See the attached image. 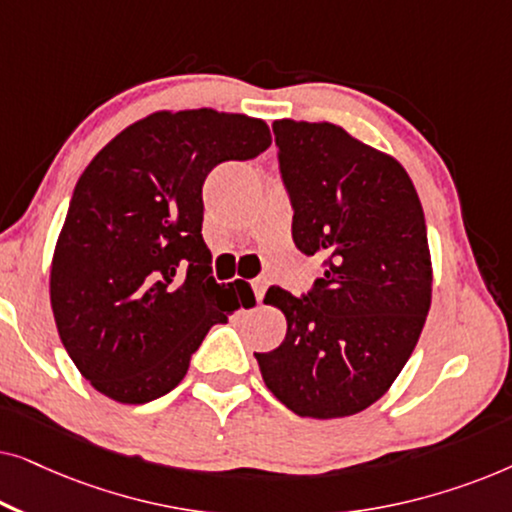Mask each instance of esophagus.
<instances>
[{"mask_svg":"<svg viewBox=\"0 0 512 512\" xmlns=\"http://www.w3.org/2000/svg\"><path fill=\"white\" fill-rule=\"evenodd\" d=\"M251 286H254V293H256V300L258 303H263V296H265V291H268V279H254V282H251Z\"/></svg>","mask_w":512,"mask_h":512,"instance_id":"esophagus-1","label":"esophagus"}]
</instances>
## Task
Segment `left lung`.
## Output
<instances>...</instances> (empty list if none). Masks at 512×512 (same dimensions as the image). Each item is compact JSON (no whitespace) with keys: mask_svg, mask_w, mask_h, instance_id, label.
I'll return each instance as SVG.
<instances>
[{"mask_svg":"<svg viewBox=\"0 0 512 512\" xmlns=\"http://www.w3.org/2000/svg\"><path fill=\"white\" fill-rule=\"evenodd\" d=\"M293 207V242L324 256L303 298L272 286L286 338L254 354L263 382L300 417L366 410L408 363L431 307V254L403 165L333 123H272Z\"/></svg>","mask_w":512,"mask_h":512,"instance_id":"obj_1","label":"left lung"}]
</instances>
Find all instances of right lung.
<instances>
[{"label":"right lung","instance_id":"add662e5","mask_svg":"<svg viewBox=\"0 0 512 512\" xmlns=\"http://www.w3.org/2000/svg\"><path fill=\"white\" fill-rule=\"evenodd\" d=\"M272 144L268 123L214 109L156 111L111 139L76 181L51 263V307L79 373L118 403L165 396L209 328L254 291L216 284L202 184Z\"/></svg>","mask_w":512,"mask_h":512}]
</instances>
